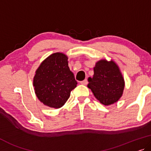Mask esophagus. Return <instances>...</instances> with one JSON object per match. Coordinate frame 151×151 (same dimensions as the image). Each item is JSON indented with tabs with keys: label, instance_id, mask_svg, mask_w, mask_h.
<instances>
[{
	"label": "esophagus",
	"instance_id": "34e87169",
	"mask_svg": "<svg viewBox=\"0 0 151 151\" xmlns=\"http://www.w3.org/2000/svg\"><path fill=\"white\" fill-rule=\"evenodd\" d=\"M80 83H81V84H82V85H87V84H88V80H87V79H85L83 81H81Z\"/></svg>",
	"mask_w": 151,
	"mask_h": 151
}]
</instances>
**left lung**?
Wrapping results in <instances>:
<instances>
[{
  "label": "left lung",
  "instance_id": "obj_1",
  "mask_svg": "<svg viewBox=\"0 0 151 151\" xmlns=\"http://www.w3.org/2000/svg\"><path fill=\"white\" fill-rule=\"evenodd\" d=\"M94 76L88 78V87L94 96L105 105L117 102L122 96L124 81L118 65L113 61L101 60L94 68Z\"/></svg>",
  "mask_w": 151,
  "mask_h": 151
}]
</instances>
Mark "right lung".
<instances>
[{"instance_id": "1", "label": "right lung", "mask_w": 151, "mask_h": 151, "mask_svg": "<svg viewBox=\"0 0 151 151\" xmlns=\"http://www.w3.org/2000/svg\"><path fill=\"white\" fill-rule=\"evenodd\" d=\"M77 85L68 64V57L60 52L47 57L36 70L33 86L38 99L50 107L60 108Z\"/></svg>"}]
</instances>
